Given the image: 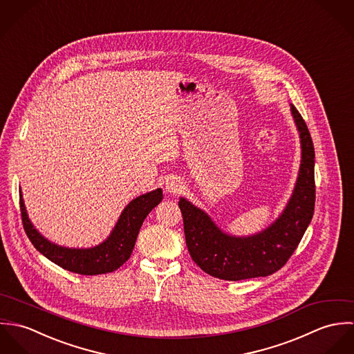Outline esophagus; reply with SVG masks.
Masks as SVG:
<instances>
[{"instance_id": "1", "label": "esophagus", "mask_w": 354, "mask_h": 354, "mask_svg": "<svg viewBox=\"0 0 354 354\" xmlns=\"http://www.w3.org/2000/svg\"><path fill=\"white\" fill-rule=\"evenodd\" d=\"M165 188L167 192L170 194H178L181 189H183V181L176 177V176H171L166 180V184H165Z\"/></svg>"}]
</instances>
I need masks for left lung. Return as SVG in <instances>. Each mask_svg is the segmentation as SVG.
Returning a JSON list of instances; mask_svg holds the SVG:
<instances>
[{"instance_id": "1", "label": "left lung", "mask_w": 354, "mask_h": 354, "mask_svg": "<svg viewBox=\"0 0 354 354\" xmlns=\"http://www.w3.org/2000/svg\"><path fill=\"white\" fill-rule=\"evenodd\" d=\"M290 110L301 139V165L290 201L267 229L248 237L226 234L203 209L180 198L188 251L211 277L241 281L274 274L296 251L310 223L315 209V149L301 114L293 104Z\"/></svg>"}]
</instances>
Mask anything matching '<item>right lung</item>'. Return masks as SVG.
<instances>
[{
	"instance_id": "add662e5",
	"label": "right lung",
	"mask_w": 354,
	"mask_h": 354,
	"mask_svg": "<svg viewBox=\"0 0 354 354\" xmlns=\"http://www.w3.org/2000/svg\"><path fill=\"white\" fill-rule=\"evenodd\" d=\"M162 199L160 188L133 199L121 212L110 236L100 245L84 250L59 247L45 239L28 219L21 191L20 211L26 234L45 257L64 270L82 275H98L120 268L131 257L143 221Z\"/></svg>"
}]
</instances>
